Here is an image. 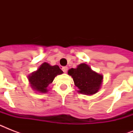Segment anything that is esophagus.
<instances>
[{"label":"esophagus","instance_id":"esophagus-1","mask_svg":"<svg viewBox=\"0 0 133 133\" xmlns=\"http://www.w3.org/2000/svg\"><path fill=\"white\" fill-rule=\"evenodd\" d=\"M62 70L64 72H67V71H68V68H67V67H63Z\"/></svg>","mask_w":133,"mask_h":133}]
</instances>
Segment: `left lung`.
Segmentation results:
<instances>
[{"label": "left lung", "instance_id": "obj_1", "mask_svg": "<svg viewBox=\"0 0 133 133\" xmlns=\"http://www.w3.org/2000/svg\"><path fill=\"white\" fill-rule=\"evenodd\" d=\"M68 75L72 77L75 85L79 89L78 92L86 95L97 93L103 82V76L93 71L85 63H81L77 68H71Z\"/></svg>", "mask_w": 133, "mask_h": 133}]
</instances>
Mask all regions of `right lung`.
Listing matches in <instances>:
<instances>
[{"instance_id":"1","label":"right lung","mask_w":133,"mask_h":133,"mask_svg":"<svg viewBox=\"0 0 133 133\" xmlns=\"http://www.w3.org/2000/svg\"><path fill=\"white\" fill-rule=\"evenodd\" d=\"M58 65L52 66L48 63H43L35 72L28 76V80L34 90L41 93L48 92V87L54 81L55 77L63 74Z\"/></svg>"}]
</instances>
